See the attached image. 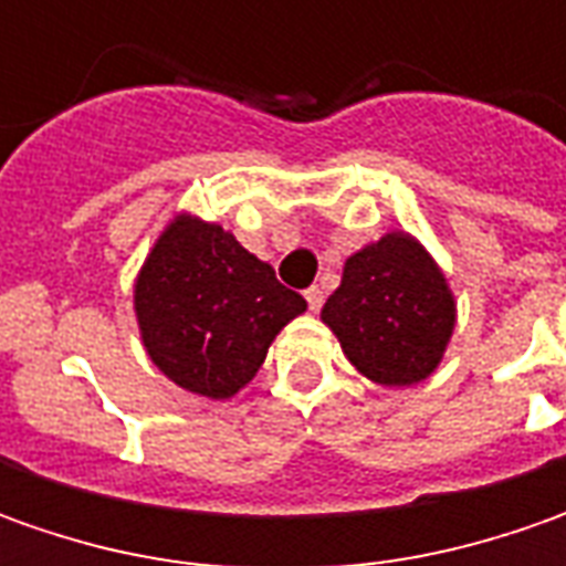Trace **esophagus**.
Segmentation results:
<instances>
[{
	"label": "esophagus",
	"instance_id": "obj_1",
	"mask_svg": "<svg viewBox=\"0 0 566 566\" xmlns=\"http://www.w3.org/2000/svg\"><path fill=\"white\" fill-rule=\"evenodd\" d=\"M305 302H308V308H312V312H317V308L324 305V293H321L317 286H312V290H305Z\"/></svg>",
	"mask_w": 566,
	"mask_h": 566
}]
</instances>
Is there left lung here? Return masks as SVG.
I'll return each mask as SVG.
<instances>
[{
  "mask_svg": "<svg viewBox=\"0 0 566 566\" xmlns=\"http://www.w3.org/2000/svg\"><path fill=\"white\" fill-rule=\"evenodd\" d=\"M321 321L365 378L384 387H412L444 359L457 302L422 242L394 229L346 258Z\"/></svg>",
  "mask_w": 566,
  "mask_h": 566,
  "instance_id": "8db88e82",
  "label": "left lung"
}]
</instances>
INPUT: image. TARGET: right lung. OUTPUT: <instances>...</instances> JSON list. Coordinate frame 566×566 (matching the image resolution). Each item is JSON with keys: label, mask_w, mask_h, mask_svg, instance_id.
Returning a JSON list of instances; mask_svg holds the SVG:
<instances>
[{"label": "right lung", "mask_w": 566, "mask_h": 566, "mask_svg": "<svg viewBox=\"0 0 566 566\" xmlns=\"http://www.w3.org/2000/svg\"><path fill=\"white\" fill-rule=\"evenodd\" d=\"M305 308L271 264L195 213L166 223L135 280L147 356L172 384L207 400L235 397Z\"/></svg>", "instance_id": "add662e5"}]
</instances>
